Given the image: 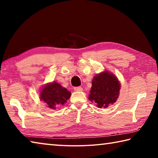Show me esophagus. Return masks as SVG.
<instances>
[{
    "instance_id": "34e87169",
    "label": "esophagus",
    "mask_w": 158,
    "mask_h": 158,
    "mask_svg": "<svg viewBox=\"0 0 158 158\" xmlns=\"http://www.w3.org/2000/svg\"><path fill=\"white\" fill-rule=\"evenodd\" d=\"M74 91L80 92V91H82L83 89L81 87H75V88H74Z\"/></svg>"
}]
</instances>
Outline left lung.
Listing matches in <instances>:
<instances>
[{
  "instance_id": "1",
  "label": "left lung",
  "mask_w": 158,
  "mask_h": 158,
  "mask_svg": "<svg viewBox=\"0 0 158 158\" xmlns=\"http://www.w3.org/2000/svg\"><path fill=\"white\" fill-rule=\"evenodd\" d=\"M121 83L112 73L103 71L92 80V87L89 99L98 108H106L118 98Z\"/></svg>"
}]
</instances>
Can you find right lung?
<instances>
[{
    "label": "right lung",
    "mask_w": 158,
    "mask_h": 158,
    "mask_svg": "<svg viewBox=\"0 0 158 158\" xmlns=\"http://www.w3.org/2000/svg\"><path fill=\"white\" fill-rule=\"evenodd\" d=\"M71 93L56 81L48 83L42 87L40 91V99L51 109L63 106L70 98Z\"/></svg>",
    "instance_id": "obj_1"
}]
</instances>
